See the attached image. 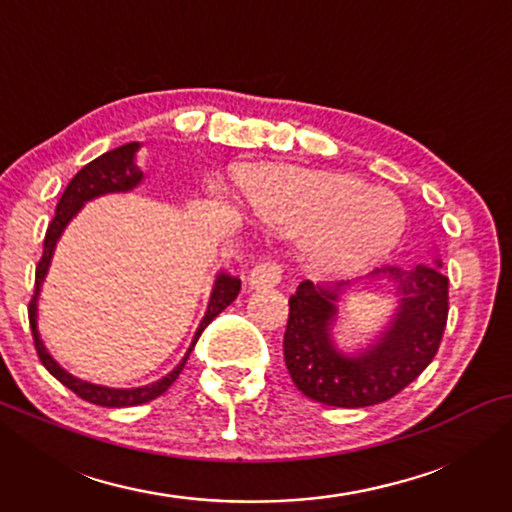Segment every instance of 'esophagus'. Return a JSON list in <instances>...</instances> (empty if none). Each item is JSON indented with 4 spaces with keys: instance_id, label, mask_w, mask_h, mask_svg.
Here are the masks:
<instances>
[{
    "instance_id": "34e87169",
    "label": "esophagus",
    "mask_w": 512,
    "mask_h": 512,
    "mask_svg": "<svg viewBox=\"0 0 512 512\" xmlns=\"http://www.w3.org/2000/svg\"><path fill=\"white\" fill-rule=\"evenodd\" d=\"M282 282V265L275 261H261L249 270V284L254 289H270Z\"/></svg>"
}]
</instances>
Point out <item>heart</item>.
Listing matches in <instances>:
<instances>
[{
	"mask_svg": "<svg viewBox=\"0 0 512 512\" xmlns=\"http://www.w3.org/2000/svg\"><path fill=\"white\" fill-rule=\"evenodd\" d=\"M244 205L261 226L303 240L324 268H356L403 233L394 193L349 174L296 165H247L235 174Z\"/></svg>",
	"mask_w": 512,
	"mask_h": 512,
	"instance_id": "1",
	"label": "heart"
}]
</instances>
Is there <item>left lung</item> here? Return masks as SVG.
Listing matches in <instances>:
<instances>
[{
	"mask_svg": "<svg viewBox=\"0 0 512 512\" xmlns=\"http://www.w3.org/2000/svg\"><path fill=\"white\" fill-rule=\"evenodd\" d=\"M373 277H387L396 286L398 307L380 338L356 354L340 352L331 335L345 282L314 286L305 279L289 298L284 361L293 384L312 401L333 408L389 401L417 380L438 352L450 310L447 277L436 265L382 268Z\"/></svg>",
	"mask_w": 512,
	"mask_h": 512,
	"instance_id": "8db88e82",
	"label": "left lung"
}]
</instances>
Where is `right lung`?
<instances>
[{
  "mask_svg": "<svg viewBox=\"0 0 512 512\" xmlns=\"http://www.w3.org/2000/svg\"><path fill=\"white\" fill-rule=\"evenodd\" d=\"M139 146H142L139 142H130V144L118 146V149H114V151L102 153L100 158L93 160V163L81 167V170L74 174V179L69 181L65 193H62V198L58 202V207H55L53 221L48 223V230L44 237V254H41V261L37 265V277H34V296L30 300V310H27V314H30L34 347H37L39 359L46 366L48 373H51L55 380H60L62 384H65L67 389H72L76 396H81L83 401L102 405V408H130V405L149 403V401H153V398H158L160 394H165V391L172 387V382L177 380L181 370H184L188 356H191L193 347H195V342H198L202 331L209 326V321H212L216 314H221L230 303H233V300L237 298V293H240V286H242L240 277L228 275V272H219V275H216L212 296H209V303H207V312L200 321L198 331H195V338L191 342V347H188L186 356L177 363V368L170 370V373L163 377V380L144 384V387L114 389V387H102V384L79 380V377L69 375L65 368H60V363L46 352L44 342H41V338H39V328H37V300H39L41 284H44V279H46L48 265H51L55 244H58L62 230L67 228V223L81 212V207L86 205L88 200H95V198H100V195H107V193H128V191H132V188H137L139 184H142L144 172L139 170L135 163Z\"/></svg>",
  "mask_w": 512,
  "mask_h": 512,
  "instance_id": "1",
  "label": "right lung"
}]
</instances>
